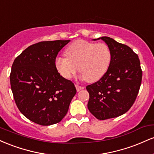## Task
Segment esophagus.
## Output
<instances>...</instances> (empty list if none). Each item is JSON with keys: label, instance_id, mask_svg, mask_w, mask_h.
Instances as JSON below:
<instances>
[{"label": "esophagus", "instance_id": "1", "mask_svg": "<svg viewBox=\"0 0 154 154\" xmlns=\"http://www.w3.org/2000/svg\"><path fill=\"white\" fill-rule=\"evenodd\" d=\"M75 87H76V89H77V91H81V90L84 89V87L83 86H79L78 85H75Z\"/></svg>", "mask_w": 154, "mask_h": 154}]
</instances>
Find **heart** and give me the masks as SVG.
<instances>
[{
	"instance_id": "b5f03b06",
	"label": "heart",
	"mask_w": 154,
	"mask_h": 154,
	"mask_svg": "<svg viewBox=\"0 0 154 154\" xmlns=\"http://www.w3.org/2000/svg\"><path fill=\"white\" fill-rule=\"evenodd\" d=\"M66 57L58 56L55 68L61 77L71 79L79 71L89 82L98 81L105 75L111 61V51L106 44L78 40L65 50ZM79 68H78V67Z\"/></svg>"
}]
</instances>
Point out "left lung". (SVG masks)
Instances as JSON below:
<instances>
[{
	"label": "left lung",
	"mask_w": 154,
	"mask_h": 154,
	"mask_svg": "<svg viewBox=\"0 0 154 154\" xmlns=\"http://www.w3.org/2000/svg\"><path fill=\"white\" fill-rule=\"evenodd\" d=\"M99 39L110 48L111 61L105 75L86 89L90 95L89 111L98 119L105 120L122 115L132 107L143 73L138 56L130 47L109 37Z\"/></svg>",
	"instance_id": "1"
}]
</instances>
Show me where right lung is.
<instances>
[{"label": "right lung", "instance_id": "obj_1", "mask_svg": "<svg viewBox=\"0 0 154 154\" xmlns=\"http://www.w3.org/2000/svg\"><path fill=\"white\" fill-rule=\"evenodd\" d=\"M67 40L33 44L16 58L10 82L15 103L28 119L43 126L59 123L68 111L77 91L59 75L55 59Z\"/></svg>", "mask_w": 154, "mask_h": 154}]
</instances>
